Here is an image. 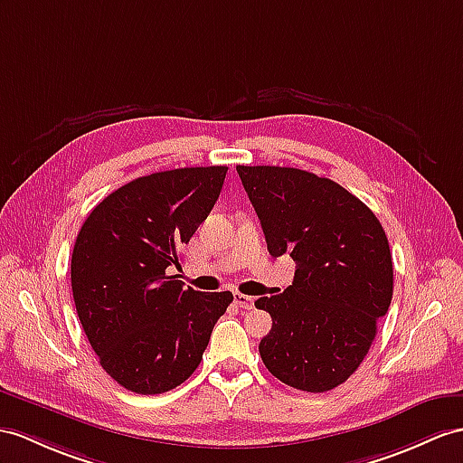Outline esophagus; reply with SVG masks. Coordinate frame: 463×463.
Instances as JSON below:
<instances>
[{"instance_id": "obj_1", "label": "esophagus", "mask_w": 463, "mask_h": 463, "mask_svg": "<svg viewBox=\"0 0 463 463\" xmlns=\"http://www.w3.org/2000/svg\"><path fill=\"white\" fill-rule=\"evenodd\" d=\"M233 298H235V304H238L240 308H245V310L253 308V302H255L253 297H247V295H241V292H238V295H235Z\"/></svg>"}]
</instances>
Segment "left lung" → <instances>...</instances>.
<instances>
[{"mask_svg": "<svg viewBox=\"0 0 463 463\" xmlns=\"http://www.w3.org/2000/svg\"><path fill=\"white\" fill-rule=\"evenodd\" d=\"M238 175L261 220L269 253H288L297 263L290 287L255 300L273 318L259 354L285 385L330 391L362 365L391 307L385 230L362 200L330 178L243 165Z\"/></svg>", "mask_w": 463, "mask_h": 463, "instance_id": "left-lung-1", "label": "left lung"}]
</instances>
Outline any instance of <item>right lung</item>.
Returning a JSON list of instances; mask_svg holds the SVG:
<instances>
[{"mask_svg":"<svg viewBox=\"0 0 463 463\" xmlns=\"http://www.w3.org/2000/svg\"><path fill=\"white\" fill-rule=\"evenodd\" d=\"M228 166H186L123 184L90 212L74 243L78 318L121 387L166 392L194 373L233 295L184 288L180 251L208 218Z\"/></svg>","mask_w":463,"mask_h":463,"instance_id":"add662e5","label":"right lung"}]
</instances>
